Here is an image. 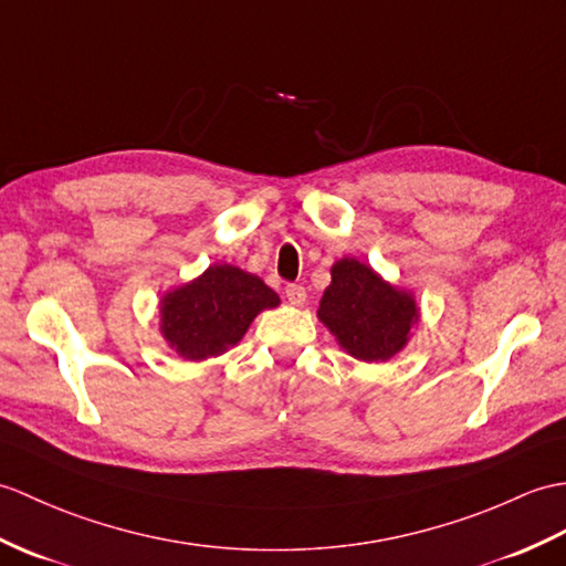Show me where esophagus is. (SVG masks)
<instances>
[{
  "label": "esophagus",
  "instance_id": "34e87169",
  "mask_svg": "<svg viewBox=\"0 0 566 566\" xmlns=\"http://www.w3.org/2000/svg\"><path fill=\"white\" fill-rule=\"evenodd\" d=\"M284 294L289 298V304H294V306H301L306 301V289L301 284H286Z\"/></svg>",
  "mask_w": 566,
  "mask_h": 566
}]
</instances>
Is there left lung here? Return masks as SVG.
<instances>
[{"mask_svg":"<svg viewBox=\"0 0 566 566\" xmlns=\"http://www.w3.org/2000/svg\"><path fill=\"white\" fill-rule=\"evenodd\" d=\"M318 318L352 357L386 361L398 354L417 321L415 298L392 289L359 260L333 265V282L321 298Z\"/></svg>","mask_w":566,"mask_h":566,"instance_id":"left-lung-1","label":"left lung"}]
</instances>
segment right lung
<instances>
[{"label": "right lung", "instance_id": "obj_1", "mask_svg": "<svg viewBox=\"0 0 566 566\" xmlns=\"http://www.w3.org/2000/svg\"><path fill=\"white\" fill-rule=\"evenodd\" d=\"M277 304L280 296L255 274L212 265L161 301V333L180 357L202 361L233 347L262 308Z\"/></svg>", "mask_w": 566, "mask_h": 566}]
</instances>
